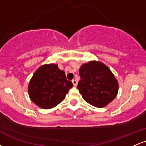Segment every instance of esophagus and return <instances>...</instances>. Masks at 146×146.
Returning <instances> with one entry per match:
<instances>
[{
	"label": "esophagus",
	"mask_w": 146,
	"mask_h": 146,
	"mask_svg": "<svg viewBox=\"0 0 146 146\" xmlns=\"http://www.w3.org/2000/svg\"><path fill=\"white\" fill-rule=\"evenodd\" d=\"M72 82H73V85H74L75 86H77V84H78V82H77L76 80H72Z\"/></svg>",
	"instance_id": "obj_1"
}]
</instances>
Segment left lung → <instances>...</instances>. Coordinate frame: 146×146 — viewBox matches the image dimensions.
Returning <instances> with one entry per match:
<instances>
[{
	"label": "left lung",
	"instance_id": "left-lung-1",
	"mask_svg": "<svg viewBox=\"0 0 146 146\" xmlns=\"http://www.w3.org/2000/svg\"><path fill=\"white\" fill-rule=\"evenodd\" d=\"M79 73L81 80L77 88L84 100L90 105L102 108L116 98L118 82L104 63L93 60L83 64Z\"/></svg>",
	"mask_w": 146,
	"mask_h": 146
}]
</instances>
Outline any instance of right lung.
Segmentation results:
<instances>
[{
  "instance_id": "obj_1",
  "label": "right lung",
  "mask_w": 146,
  "mask_h": 146,
  "mask_svg": "<svg viewBox=\"0 0 146 146\" xmlns=\"http://www.w3.org/2000/svg\"><path fill=\"white\" fill-rule=\"evenodd\" d=\"M73 83L66 80L64 71L58 64L40 66L30 80L28 93L31 100L43 109L56 106L65 99Z\"/></svg>"
}]
</instances>
